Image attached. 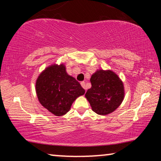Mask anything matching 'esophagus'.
<instances>
[{
	"label": "esophagus",
	"instance_id": "34e87169",
	"mask_svg": "<svg viewBox=\"0 0 161 161\" xmlns=\"http://www.w3.org/2000/svg\"><path fill=\"white\" fill-rule=\"evenodd\" d=\"M80 84H81V86H82L83 88L86 90V88H85V82H84V81H81V82Z\"/></svg>",
	"mask_w": 161,
	"mask_h": 161
}]
</instances>
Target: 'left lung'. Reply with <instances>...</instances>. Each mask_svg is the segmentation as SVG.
<instances>
[{
	"label": "left lung",
	"instance_id": "left-lung-1",
	"mask_svg": "<svg viewBox=\"0 0 161 161\" xmlns=\"http://www.w3.org/2000/svg\"><path fill=\"white\" fill-rule=\"evenodd\" d=\"M92 87L85 97L92 109L99 115H107L115 111L124 99L122 80L111 69H97L90 78Z\"/></svg>",
	"mask_w": 161,
	"mask_h": 161
}]
</instances>
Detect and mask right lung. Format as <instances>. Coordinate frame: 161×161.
Masks as SVG:
<instances>
[{
  "mask_svg": "<svg viewBox=\"0 0 161 161\" xmlns=\"http://www.w3.org/2000/svg\"><path fill=\"white\" fill-rule=\"evenodd\" d=\"M35 91L42 107L57 116L66 114L73 102L85 93L80 84L67 74L63 63L46 67L38 76Z\"/></svg>",
  "mask_w": 161,
  "mask_h": 161,
  "instance_id": "add662e5",
  "label": "right lung"
}]
</instances>
